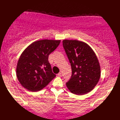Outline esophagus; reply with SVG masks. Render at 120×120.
I'll return each instance as SVG.
<instances>
[{
  "mask_svg": "<svg viewBox=\"0 0 120 120\" xmlns=\"http://www.w3.org/2000/svg\"><path fill=\"white\" fill-rule=\"evenodd\" d=\"M57 75H58V76H59V77H61V72H59V73L57 74Z\"/></svg>",
  "mask_w": 120,
  "mask_h": 120,
  "instance_id": "34e87169",
  "label": "esophagus"
}]
</instances>
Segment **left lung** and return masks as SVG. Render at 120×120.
Segmentation results:
<instances>
[{
  "instance_id": "left-lung-1",
  "label": "left lung",
  "mask_w": 120,
  "mask_h": 120,
  "mask_svg": "<svg viewBox=\"0 0 120 120\" xmlns=\"http://www.w3.org/2000/svg\"><path fill=\"white\" fill-rule=\"evenodd\" d=\"M63 47L71 64L72 75L66 82L72 94L84 95L94 89L100 78L101 69L96 54L85 42L64 40Z\"/></svg>"
}]
</instances>
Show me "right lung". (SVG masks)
Wrapping results in <instances>:
<instances>
[{
  "mask_svg": "<svg viewBox=\"0 0 120 120\" xmlns=\"http://www.w3.org/2000/svg\"><path fill=\"white\" fill-rule=\"evenodd\" d=\"M60 41L48 39L36 41L24 50L16 66V76L24 88L30 91H38L56 76L48 57Z\"/></svg>",
  "mask_w": 120,
  "mask_h": 120,
  "instance_id": "obj_1",
  "label": "right lung"
}]
</instances>
